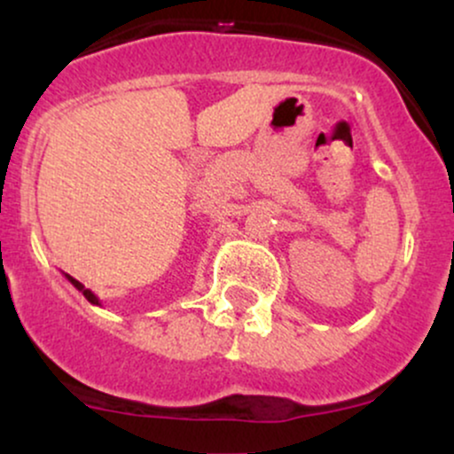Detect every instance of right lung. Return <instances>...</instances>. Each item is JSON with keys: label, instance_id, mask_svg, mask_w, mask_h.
Returning a JSON list of instances; mask_svg holds the SVG:
<instances>
[{"label": "right lung", "instance_id": "right-lung-1", "mask_svg": "<svg viewBox=\"0 0 454 454\" xmlns=\"http://www.w3.org/2000/svg\"><path fill=\"white\" fill-rule=\"evenodd\" d=\"M66 279H67V281H70V284H72V286H74V288L78 290V293H82V296H85V299H87V301H90V303H91V305H98V307H102V303H100V299H98V296H96V294H93L90 288H85V286H82V284H81V281H78V279H74V278H70V275H67V273H66Z\"/></svg>", "mask_w": 454, "mask_h": 454}]
</instances>
